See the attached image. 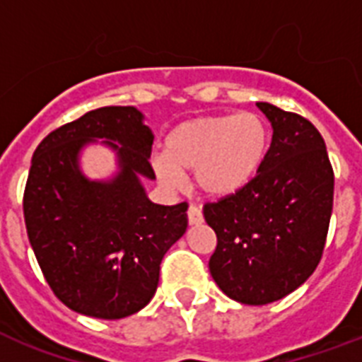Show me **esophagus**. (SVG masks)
<instances>
[{"mask_svg":"<svg viewBox=\"0 0 362 362\" xmlns=\"http://www.w3.org/2000/svg\"><path fill=\"white\" fill-rule=\"evenodd\" d=\"M203 212L199 206L195 204H189V209H187V221H189V226H199V223H203Z\"/></svg>","mask_w":362,"mask_h":362,"instance_id":"esophagus-1","label":"esophagus"}]
</instances>
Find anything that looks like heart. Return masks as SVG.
<instances>
[{
  "label": "heart",
  "mask_w": 362,
  "mask_h": 362,
  "mask_svg": "<svg viewBox=\"0 0 362 362\" xmlns=\"http://www.w3.org/2000/svg\"><path fill=\"white\" fill-rule=\"evenodd\" d=\"M269 146L267 124L255 112L197 116L165 136L163 156L152 161L158 180L180 187L182 173L210 197H229L257 175Z\"/></svg>",
  "instance_id": "heart-1"
}]
</instances>
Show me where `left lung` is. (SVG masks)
Masks as SVG:
<instances>
[{"label": "left lung", "mask_w": 362, "mask_h": 362, "mask_svg": "<svg viewBox=\"0 0 362 362\" xmlns=\"http://www.w3.org/2000/svg\"><path fill=\"white\" fill-rule=\"evenodd\" d=\"M272 142L246 187L203 206L218 244L209 261L220 289L242 304L280 300L308 280L325 247L334 173L325 141L304 116L257 103Z\"/></svg>", "instance_id": "1"}]
</instances>
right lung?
<instances>
[{"mask_svg": "<svg viewBox=\"0 0 362 362\" xmlns=\"http://www.w3.org/2000/svg\"><path fill=\"white\" fill-rule=\"evenodd\" d=\"M98 138L119 153L121 173L109 182L78 169L81 146ZM152 142L135 107H101L48 133L33 153L28 238L54 295L78 314L122 320L144 308L161 259L186 233L187 203H152L139 180L156 178Z\"/></svg>", "mask_w": 362, "mask_h": 362, "instance_id": "1", "label": "right lung"}]
</instances>
